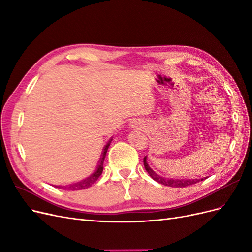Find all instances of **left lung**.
<instances>
[{"instance_id": "8db88e82", "label": "left lung", "mask_w": 252, "mask_h": 252, "mask_svg": "<svg viewBox=\"0 0 252 252\" xmlns=\"http://www.w3.org/2000/svg\"><path fill=\"white\" fill-rule=\"evenodd\" d=\"M146 158L147 157L144 158V167H145V169H146V171L148 172V174L150 175L152 179H154L155 181H157L158 183H159V184H162V185L169 186V187H187V186H190V185H193V184H195V183L200 182V181H203L205 179L204 178V179H195V180H177V179L174 180V179L162 178V177H159L158 174H157L148 166Z\"/></svg>"}]
</instances>
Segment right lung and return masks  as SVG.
<instances>
[{"label": "right lung", "instance_id": "1", "mask_svg": "<svg viewBox=\"0 0 252 252\" xmlns=\"http://www.w3.org/2000/svg\"><path fill=\"white\" fill-rule=\"evenodd\" d=\"M111 141H112V139H110L109 140V142L106 144V146L104 147V149H103V152H102V156H101V158H100V161H98V165H97V167H96V169H95V171L91 174V175H89L88 178H86L85 180H83V181H81V182H78V183H75V184H73V185H70V186H68V187H65V188H68V190H81V189H86V188H88V187H90V186H93L94 183L97 181V179L100 178V175L102 174V172H103V164H104V159H105V157H106V152H107V150H108V147H109V145H110V143H111Z\"/></svg>", "mask_w": 252, "mask_h": 252}]
</instances>
